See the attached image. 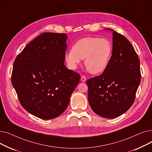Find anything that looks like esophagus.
<instances>
[{"instance_id":"34e87169","label":"esophagus","mask_w":152,"mask_h":152,"mask_svg":"<svg viewBox=\"0 0 152 152\" xmlns=\"http://www.w3.org/2000/svg\"><path fill=\"white\" fill-rule=\"evenodd\" d=\"M81 79V81H82L83 82H85V81H86V77L84 76H82Z\"/></svg>"}]
</instances>
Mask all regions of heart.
Instances as JSON below:
<instances>
[{
	"mask_svg": "<svg viewBox=\"0 0 152 152\" xmlns=\"http://www.w3.org/2000/svg\"><path fill=\"white\" fill-rule=\"evenodd\" d=\"M112 52V46L105 38L87 37L79 40L73 49L65 54V60L72 68H76L81 60L89 73L98 74L108 66Z\"/></svg>",
	"mask_w": 152,
	"mask_h": 152,
	"instance_id": "obj_1",
	"label": "heart"
}]
</instances>
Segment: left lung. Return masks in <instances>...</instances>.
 <instances>
[{"label": "left lung", "mask_w": 152, "mask_h": 152, "mask_svg": "<svg viewBox=\"0 0 152 152\" xmlns=\"http://www.w3.org/2000/svg\"><path fill=\"white\" fill-rule=\"evenodd\" d=\"M111 30L113 49L108 66L102 75L86 81L92 110L108 119L129 109L141 79L140 60L134 47L123 35Z\"/></svg>", "instance_id": "8db88e82"}]
</instances>
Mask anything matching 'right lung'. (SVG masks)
Masks as SVG:
<instances>
[{
	"mask_svg": "<svg viewBox=\"0 0 152 152\" xmlns=\"http://www.w3.org/2000/svg\"><path fill=\"white\" fill-rule=\"evenodd\" d=\"M67 36L45 33L29 42L17 55L12 83L21 106L42 119L65 111L80 75L65 65Z\"/></svg>",
	"mask_w": 152,
	"mask_h": 152,
	"instance_id": "right-lung-1",
	"label": "right lung"
}]
</instances>
